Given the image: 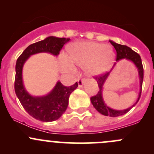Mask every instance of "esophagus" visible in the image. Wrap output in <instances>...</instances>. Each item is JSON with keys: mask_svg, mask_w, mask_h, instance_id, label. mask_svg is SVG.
<instances>
[{"mask_svg": "<svg viewBox=\"0 0 154 154\" xmlns=\"http://www.w3.org/2000/svg\"><path fill=\"white\" fill-rule=\"evenodd\" d=\"M85 80H78V86L79 87H83V83H84Z\"/></svg>", "mask_w": 154, "mask_h": 154, "instance_id": "34e87169", "label": "esophagus"}]
</instances>
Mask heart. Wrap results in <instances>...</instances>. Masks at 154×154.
<instances>
[{
    "instance_id": "obj_1",
    "label": "heart",
    "mask_w": 154,
    "mask_h": 154,
    "mask_svg": "<svg viewBox=\"0 0 154 154\" xmlns=\"http://www.w3.org/2000/svg\"><path fill=\"white\" fill-rule=\"evenodd\" d=\"M114 60L112 48L92 42L74 43L70 48V54L61 53L59 64L61 71L74 74L75 65L84 67L90 75H97L107 71Z\"/></svg>"
}]
</instances>
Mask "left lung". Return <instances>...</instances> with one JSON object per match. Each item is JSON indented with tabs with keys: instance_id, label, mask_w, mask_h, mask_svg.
Returning <instances> with one entry per match:
<instances>
[{
	"instance_id": "1",
	"label": "left lung",
	"mask_w": 154,
	"mask_h": 154,
	"mask_svg": "<svg viewBox=\"0 0 154 154\" xmlns=\"http://www.w3.org/2000/svg\"><path fill=\"white\" fill-rule=\"evenodd\" d=\"M110 43L114 46L115 49H116V53H117V57H116V61L119 62L121 60H129V61H131L133 64L136 66V67L137 68L138 72H139V81H140V91H139V97H138L137 100L136 101V103L133 105V106H130L129 108L123 110H117L114 109H112L110 107H109L106 104V103L104 102L103 98V87L104 85V83L106 82V79L108 78V77L109 76L110 73L112 72V71L113 70L115 66H116V63H115L114 66H113L112 68L110 70V71L104 74H102V75L99 76V77H95V80H97V83L98 84L99 87V91L97 92V94L96 95L93 96L91 97V102L92 103L93 106L96 109L97 112L100 113V114L103 115V116H110V117H118V116H123V115L126 114L127 112H128L137 103V102L139 101V98H140L141 93H142V83H143V77H144V69H143V66H142V59H141L139 54H138L137 53H136L135 51H133V50L130 48L127 47L126 45H122L117 44V43L114 42L113 41L110 40Z\"/></svg>"
}]
</instances>
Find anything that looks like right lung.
<instances>
[{
	"instance_id": "obj_1",
	"label": "right lung",
	"mask_w": 154,
	"mask_h": 154,
	"mask_svg": "<svg viewBox=\"0 0 154 154\" xmlns=\"http://www.w3.org/2000/svg\"><path fill=\"white\" fill-rule=\"evenodd\" d=\"M70 38L49 36L44 40L33 43L26 48L17 60L15 65V91L18 100L29 116L45 122L57 120L66 112L70 94L78 86L76 82L72 86H63L58 81L54 88L44 96H32L24 86L22 70L25 62L30 56L38 53H49L54 56L60 54V50Z\"/></svg>"
}]
</instances>
